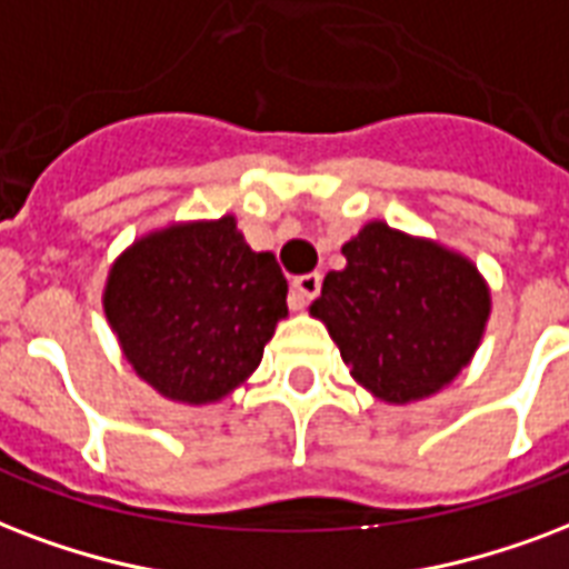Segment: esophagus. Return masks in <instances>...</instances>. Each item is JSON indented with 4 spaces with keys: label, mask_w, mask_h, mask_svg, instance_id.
I'll return each instance as SVG.
<instances>
[{
    "label": "esophagus",
    "mask_w": 569,
    "mask_h": 569,
    "mask_svg": "<svg viewBox=\"0 0 569 569\" xmlns=\"http://www.w3.org/2000/svg\"><path fill=\"white\" fill-rule=\"evenodd\" d=\"M292 289H295V295H298V301H301V307H303V303L313 301L316 295H319V289H322V277H319V274L295 277Z\"/></svg>",
    "instance_id": "obj_1"
}]
</instances>
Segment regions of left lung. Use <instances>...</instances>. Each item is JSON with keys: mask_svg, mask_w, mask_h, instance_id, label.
<instances>
[{"mask_svg": "<svg viewBox=\"0 0 569 569\" xmlns=\"http://www.w3.org/2000/svg\"><path fill=\"white\" fill-rule=\"evenodd\" d=\"M310 313L358 385L385 402L423 400L457 379L480 346L489 286L466 256L381 220L342 244Z\"/></svg>", "mask_w": 569, "mask_h": 569, "instance_id": "obj_1", "label": "left lung"}]
</instances>
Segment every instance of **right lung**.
I'll use <instances>...</instances> for the list:
<instances>
[{"instance_id": "1", "label": "right lung", "mask_w": 569, "mask_h": 569, "mask_svg": "<svg viewBox=\"0 0 569 569\" xmlns=\"http://www.w3.org/2000/svg\"><path fill=\"white\" fill-rule=\"evenodd\" d=\"M274 253H256L236 217L176 223L116 259L103 313L128 363L167 400H223L259 367L286 319Z\"/></svg>"}]
</instances>
